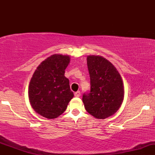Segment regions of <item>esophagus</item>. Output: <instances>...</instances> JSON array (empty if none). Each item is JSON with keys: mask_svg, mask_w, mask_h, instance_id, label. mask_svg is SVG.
<instances>
[{"mask_svg": "<svg viewBox=\"0 0 155 155\" xmlns=\"http://www.w3.org/2000/svg\"><path fill=\"white\" fill-rule=\"evenodd\" d=\"M74 95H75V97H80V95H81V92H80L79 91L76 92L75 93H74Z\"/></svg>", "mask_w": 155, "mask_h": 155, "instance_id": "esophagus-1", "label": "esophagus"}]
</instances>
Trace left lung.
Masks as SVG:
<instances>
[{
	"label": "left lung",
	"instance_id": "obj_1",
	"mask_svg": "<svg viewBox=\"0 0 155 155\" xmlns=\"http://www.w3.org/2000/svg\"><path fill=\"white\" fill-rule=\"evenodd\" d=\"M87 63L90 77V91L83 95L86 111L97 119L112 116L124 98L122 77L111 62L98 55H89Z\"/></svg>",
	"mask_w": 155,
	"mask_h": 155
}]
</instances>
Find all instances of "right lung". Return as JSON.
<instances>
[{
  "label": "right lung",
  "mask_w": 155,
  "mask_h": 155,
  "mask_svg": "<svg viewBox=\"0 0 155 155\" xmlns=\"http://www.w3.org/2000/svg\"><path fill=\"white\" fill-rule=\"evenodd\" d=\"M70 63L68 55L54 54L37 67L28 87L31 106L47 119L61 115L74 97L65 70Z\"/></svg>",
  "instance_id": "obj_1"
}]
</instances>
